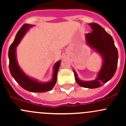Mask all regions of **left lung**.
<instances>
[{"label": "left lung", "instance_id": "1", "mask_svg": "<svg viewBox=\"0 0 126 126\" xmlns=\"http://www.w3.org/2000/svg\"><path fill=\"white\" fill-rule=\"evenodd\" d=\"M92 32L86 34V41L89 46L101 56L103 63L96 79L83 81L79 79L73 69L75 80L79 85L87 88H96L110 80L115 74L118 65V53L112 36L99 24L90 23Z\"/></svg>", "mask_w": 126, "mask_h": 126}]
</instances>
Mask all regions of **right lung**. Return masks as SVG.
Returning a JSON list of instances; mask_svg holds the SVG:
<instances>
[{
	"label": "right lung",
	"instance_id": "right-lung-1",
	"mask_svg": "<svg viewBox=\"0 0 126 126\" xmlns=\"http://www.w3.org/2000/svg\"><path fill=\"white\" fill-rule=\"evenodd\" d=\"M33 25L25 24L22 25L17 33L15 40L10 46L8 50L9 69L10 73L15 80L21 87L27 91L34 93H43L49 91L53 88L57 82V72L61 62H57L54 67L52 79L48 82H39L29 77L24 73L17 63L16 56V49L24 35L30 27Z\"/></svg>",
	"mask_w": 126,
	"mask_h": 126
}]
</instances>
